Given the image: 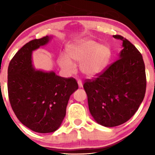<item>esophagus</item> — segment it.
Returning <instances> with one entry per match:
<instances>
[{"label": "esophagus", "instance_id": "obj_1", "mask_svg": "<svg viewBox=\"0 0 155 155\" xmlns=\"http://www.w3.org/2000/svg\"><path fill=\"white\" fill-rule=\"evenodd\" d=\"M78 87L80 88L83 87V83H82V81L81 80H78Z\"/></svg>", "mask_w": 155, "mask_h": 155}]
</instances>
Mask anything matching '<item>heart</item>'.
Segmentation results:
<instances>
[{"mask_svg": "<svg viewBox=\"0 0 155 155\" xmlns=\"http://www.w3.org/2000/svg\"><path fill=\"white\" fill-rule=\"evenodd\" d=\"M68 57L59 56L58 62L61 68L68 72L74 70V64L71 61L81 63L80 69L83 74L89 77H95L104 71L111 57L108 47L93 40H85L71 44L68 48Z\"/></svg>", "mask_w": 155, "mask_h": 155, "instance_id": "heart-1", "label": "heart"}]
</instances>
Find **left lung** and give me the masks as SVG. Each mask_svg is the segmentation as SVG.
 Wrapping results in <instances>:
<instances>
[{
    "mask_svg": "<svg viewBox=\"0 0 155 155\" xmlns=\"http://www.w3.org/2000/svg\"><path fill=\"white\" fill-rule=\"evenodd\" d=\"M114 38L122 42L120 59L83 84L91 115L107 127L127 122L142 103L146 88L145 64L140 52L124 37Z\"/></svg>",
    "mask_w": 155,
    "mask_h": 155,
    "instance_id": "1",
    "label": "left lung"
}]
</instances>
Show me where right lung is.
<instances>
[{
    "label": "right lung",
    "mask_w": 155,
    "mask_h": 155,
    "mask_svg": "<svg viewBox=\"0 0 155 155\" xmlns=\"http://www.w3.org/2000/svg\"><path fill=\"white\" fill-rule=\"evenodd\" d=\"M51 38L35 39L23 46L10 61L7 89L10 104L22 124L37 133H48L60 127L70 96L77 90L74 78L59 77L33 68L32 52Z\"/></svg>",
    "instance_id": "add662e5"
}]
</instances>
